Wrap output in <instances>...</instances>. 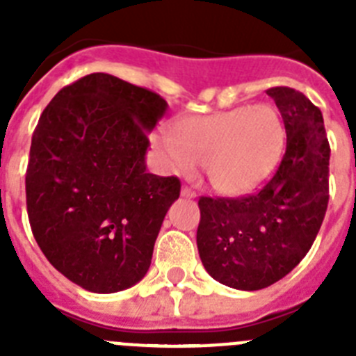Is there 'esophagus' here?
<instances>
[{"label": "esophagus", "instance_id": "esophagus-1", "mask_svg": "<svg viewBox=\"0 0 356 356\" xmlns=\"http://www.w3.org/2000/svg\"><path fill=\"white\" fill-rule=\"evenodd\" d=\"M181 196L187 197V200H193V197H196V193H194V191L191 187L184 185V187H181Z\"/></svg>", "mask_w": 356, "mask_h": 356}]
</instances>
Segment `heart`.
<instances>
[{"label":"heart","instance_id":"1","mask_svg":"<svg viewBox=\"0 0 356 356\" xmlns=\"http://www.w3.org/2000/svg\"><path fill=\"white\" fill-rule=\"evenodd\" d=\"M160 143L172 169L191 175L203 165L210 187L225 196H242L259 187L276 168L285 144L278 110L260 103L184 118Z\"/></svg>","mask_w":356,"mask_h":356}]
</instances>
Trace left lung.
Here are the masks:
<instances>
[{"label":"left lung","instance_id":"obj_1","mask_svg":"<svg viewBox=\"0 0 356 356\" xmlns=\"http://www.w3.org/2000/svg\"><path fill=\"white\" fill-rule=\"evenodd\" d=\"M287 134L278 169L259 193L201 196L197 251L207 273L238 291L287 276L312 248L330 200V144L321 110L291 87L266 90Z\"/></svg>","mask_w":356,"mask_h":356}]
</instances>
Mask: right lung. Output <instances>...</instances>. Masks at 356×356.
<instances>
[{"instance_id": "obj_1", "label": "right lung", "mask_w": 356, "mask_h": 356, "mask_svg": "<svg viewBox=\"0 0 356 356\" xmlns=\"http://www.w3.org/2000/svg\"><path fill=\"white\" fill-rule=\"evenodd\" d=\"M162 96L105 72L58 90L31 137L26 209L37 244L56 271L90 292L144 278L176 176L147 172V131Z\"/></svg>"}]
</instances>
